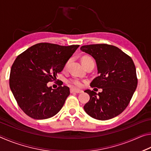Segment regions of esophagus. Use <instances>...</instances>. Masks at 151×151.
<instances>
[{"label":"esophagus","instance_id":"34e87169","mask_svg":"<svg viewBox=\"0 0 151 151\" xmlns=\"http://www.w3.org/2000/svg\"><path fill=\"white\" fill-rule=\"evenodd\" d=\"M70 91L71 93H83V92L82 90H79V89H76V88H70Z\"/></svg>","mask_w":151,"mask_h":151}]
</instances>
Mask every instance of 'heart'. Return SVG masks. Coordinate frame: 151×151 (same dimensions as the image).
I'll use <instances>...</instances> for the list:
<instances>
[{
  "instance_id": "b5f03b06",
  "label": "heart",
  "mask_w": 151,
  "mask_h": 151,
  "mask_svg": "<svg viewBox=\"0 0 151 151\" xmlns=\"http://www.w3.org/2000/svg\"><path fill=\"white\" fill-rule=\"evenodd\" d=\"M92 59L91 57H85L83 58V63L85 62V61L88 60H90ZM70 60L69 59L68 60L67 62L66 63L65 65V68H67L68 65H69L70 63ZM68 83L71 85L72 86H76V87H83V86L85 85V84L86 83V81H84V80H82V79L79 78H70L68 80Z\"/></svg>"
}]
</instances>
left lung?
<instances>
[{"mask_svg":"<svg viewBox=\"0 0 151 151\" xmlns=\"http://www.w3.org/2000/svg\"><path fill=\"white\" fill-rule=\"evenodd\" d=\"M81 51L96 60L99 76L91 82V87L103 88L101 93L86 90L90 100L84 109L93 118L106 121L122 113L136 90V68L131 57L115 46L96 44L82 46Z\"/></svg>","mask_w":151,"mask_h":151,"instance_id":"obj_1","label":"left lung"}]
</instances>
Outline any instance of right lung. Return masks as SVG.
I'll return each mask as SVG.
<instances>
[{"mask_svg":"<svg viewBox=\"0 0 151 151\" xmlns=\"http://www.w3.org/2000/svg\"><path fill=\"white\" fill-rule=\"evenodd\" d=\"M79 45L47 42L35 45L17 57L10 73L9 85L18 105L28 116L46 119L57 114L70 94L68 86L48 87Z\"/></svg>","mask_w":151,"mask_h":151,"instance_id":"obj_1","label":"right lung"}]
</instances>
